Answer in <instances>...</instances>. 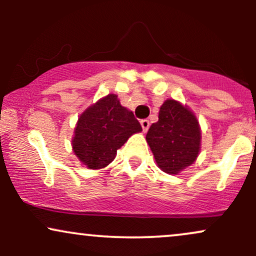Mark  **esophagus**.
<instances>
[{
	"label": "esophagus",
	"mask_w": 256,
	"mask_h": 256,
	"mask_svg": "<svg viewBox=\"0 0 256 256\" xmlns=\"http://www.w3.org/2000/svg\"><path fill=\"white\" fill-rule=\"evenodd\" d=\"M140 125H142L143 131L146 132V131H148L149 126H150V122H149L148 119H142V120H140Z\"/></svg>",
	"instance_id": "esophagus-1"
}]
</instances>
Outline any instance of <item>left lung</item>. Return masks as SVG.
Instances as JSON below:
<instances>
[{
	"instance_id": "1",
	"label": "left lung",
	"mask_w": 256,
	"mask_h": 256,
	"mask_svg": "<svg viewBox=\"0 0 256 256\" xmlns=\"http://www.w3.org/2000/svg\"><path fill=\"white\" fill-rule=\"evenodd\" d=\"M158 166L168 174H178L195 162L201 148L198 120L186 106L166 100L158 112V122L146 137Z\"/></svg>"
}]
</instances>
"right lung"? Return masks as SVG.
<instances>
[{"label": "right lung", "mask_w": 256, "mask_h": 256, "mask_svg": "<svg viewBox=\"0 0 256 256\" xmlns=\"http://www.w3.org/2000/svg\"><path fill=\"white\" fill-rule=\"evenodd\" d=\"M140 131L142 126L134 113L120 104L118 96L110 94L79 116L72 148L85 166L100 170L110 165L116 150Z\"/></svg>", "instance_id": "1"}]
</instances>
